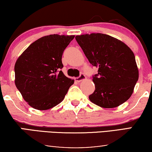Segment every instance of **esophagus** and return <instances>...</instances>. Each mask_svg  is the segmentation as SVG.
I'll list each match as a JSON object with an SVG mask.
<instances>
[{
	"label": "esophagus",
	"instance_id": "esophagus-1",
	"mask_svg": "<svg viewBox=\"0 0 152 152\" xmlns=\"http://www.w3.org/2000/svg\"><path fill=\"white\" fill-rule=\"evenodd\" d=\"M86 76H85L84 74H81L80 75V77H77V78L75 79V80L76 82H82V81H83V80H86Z\"/></svg>",
	"mask_w": 152,
	"mask_h": 152
}]
</instances>
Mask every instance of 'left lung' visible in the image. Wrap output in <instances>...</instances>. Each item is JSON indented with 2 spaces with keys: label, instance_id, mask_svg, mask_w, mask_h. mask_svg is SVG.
Listing matches in <instances>:
<instances>
[{
  "label": "left lung",
  "instance_id": "obj_1",
  "mask_svg": "<svg viewBox=\"0 0 152 152\" xmlns=\"http://www.w3.org/2000/svg\"><path fill=\"white\" fill-rule=\"evenodd\" d=\"M84 55L98 73L89 99L99 107L115 108L132 96L139 72L133 51L119 39L102 33L75 37Z\"/></svg>",
  "mask_w": 152,
  "mask_h": 152
}]
</instances>
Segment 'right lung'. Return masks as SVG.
<instances>
[{"mask_svg": "<svg viewBox=\"0 0 152 152\" xmlns=\"http://www.w3.org/2000/svg\"><path fill=\"white\" fill-rule=\"evenodd\" d=\"M74 35L50 34L28 46L14 66L15 85L23 98L37 110H48L61 103L74 80L61 70L64 50Z\"/></svg>", "mask_w": 152, "mask_h": 152, "instance_id": "add662e5", "label": "right lung"}]
</instances>
